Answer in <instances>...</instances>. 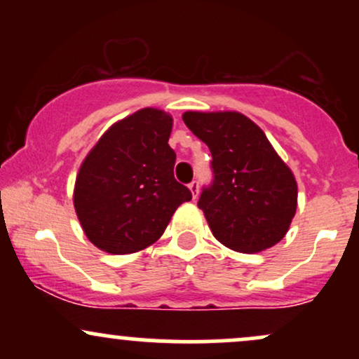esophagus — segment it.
I'll return each instance as SVG.
<instances>
[{"label":"esophagus","mask_w":359,"mask_h":359,"mask_svg":"<svg viewBox=\"0 0 359 359\" xmlns=\"http://www.w3.org/2000/svg\"><path fill=\"white\" fill-rule=\"evenodd\" d=\"M189 189H191L194 199H197V196H199V180H192V182L189 184Z\"/></svg>","instance_id":"1"}]
</instances>
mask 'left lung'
Masks as SVG:
<instances>
[{
    "label": "left lung",
    "instance_id": "1",
    "mask_svg": "<svg viewBox=\"0 0 359 359\" xmlns=\"http://www.w3.org/2000/svg\"><path fill=\"white\" fill-rule=\"evenodd\" d=\"M182 119L212 155V182L197 205L214 238L240 253L277 245L295 216L297 182L265 133L234 111H187Z\"/></svg>",
    "mask_w": 359,
    "mask_h": 359
}]
</instances>
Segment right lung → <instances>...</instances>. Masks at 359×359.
<instances>
[{
  "instance_id": "right-lung-1",
  "label": "right lung",
  "mask_w": 359,
  "mask_h": 359,
  "mask_svg": "<svg viewBox=\"0 0 359 359\" xmlns=\"http://www.w3.org/2000/svg\"><path fill=\"white\" fill-rule=\"evenodd\" d=\"M170 131L167 113L140 109L111 126L86 156L74 208L94 246L113 255L147 248L162 236L175 209L192 199L174 177Z\"/></svg>"
}]
</instances>
